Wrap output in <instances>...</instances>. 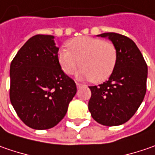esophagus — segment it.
<instances>
[{"label":"esophagus","instance_id":"1","mask_svg":"<svg viewBox=\"0 0 155 155\" xmlns=\"http://www.w3.org/2000/svg\"><path fill=\"white\" fill-rule=\"evenodd\" d=\"M76 84H77V87H78V88H80V87L82 86V84H79V83H76Z\"/></svg>","mask_w":155,"mask_h":155}]
</instances>
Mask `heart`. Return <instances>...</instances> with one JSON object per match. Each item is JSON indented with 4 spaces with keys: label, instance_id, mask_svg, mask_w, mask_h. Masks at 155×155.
<instances>
[{
    "label": "heart",
    "instance_id": "b5f03b06",
    "mask_svg": "<svg viewBox=\"0 0 155 155\" xmlns=\"http://www.w3.org/2000/svg\"><path fill=\"white\" fill-rule=\"evenodd\" d=\"M70 48L63 46L58 60L63 71L71 75L79 66L78 76L100 83L109 78L116 62V49L113 43L99 38L82 36L70 42Z\"/></svg>",
    "mask_w": 155,
    "mask_h": 155
}]
</instances>
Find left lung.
Returning a JSON list of instances; mask_svg holds the SVG:
<instances>
[{
    "label": "left lung",
    "instance_id": "8db88e82",
    "mask_svg": "<svg viewBox=\"0 0 155 155\" xmlns=\"http://www.w3.org/2000/svg\"><path fill=\"white\" fill-rule=\"evenodd\" d=\"M108 38L116 49V62L109 80L90 86L88 108L92 118L104 126L122 125L134 116L147 91V65L134 41L116 33L97 35Z\"/></svg>",
    "mask_w": 155,
    "mask_h": 155
}]
</instances>
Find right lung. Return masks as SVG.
Here are the masks:
<instances>
[{"instance_id": "right-lung-1", "label": "right lung", "mask_w": 155, "mask_h": 155, "mask_svg": "<svg viewBox=\"0 0 155 155\" xmlns=\"http://www.w3.org/2000/svg\"><path fill=\"white\" fill-rule=\"evenodd\" d=\"M54 36L27 40L10 64V101L18 116L33 129L53 128L65 116L77 93L61 69Z\"/></svg>"}]
</instances>
